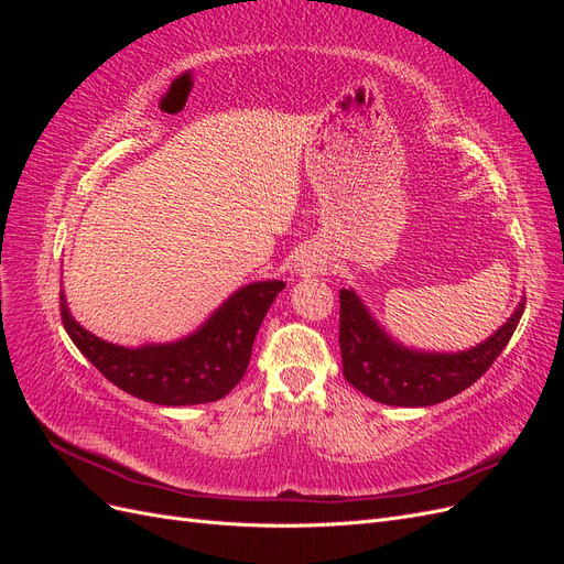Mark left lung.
<instances>
[{"instance_id": "1", "label": "left lung", "mask_w": 564, "mask_h": 564, "mask_svg": "<svg viewBox=\"0 0 564 564\" xmlns=\"http://www.w3.org/2000/svg\"><path fill=\"white\" fill-rule=\"evenodd\" d=\"M338 346L344 377L367 398L392 406H431L470 388L508 346L524 303L485 344L466 352H419L398 346L350 289H340Z\"/></svg>"}]
</instances>
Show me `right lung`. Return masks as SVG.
I'll return each instance as SVG.
<instances>
[{
    "label": "right lung",
    "instance_id": "right-lung-1",
    "mask_svg": "<svg viewBox=\"0 0 564 564\" xmlns=\"http://www.w3.org/2000/svg\"><path fill=\"white\" fill-rule=\"evenodd\" d=\"M284 282H253L235 292L202 329L176 344L122 348L89 334L61 296V319L79 352L129 395L164 406L216 402L242 381L256 332Z\"/></svg>",
    "mask_w": 564,
    "mask_h": 564
}]
</instances>
